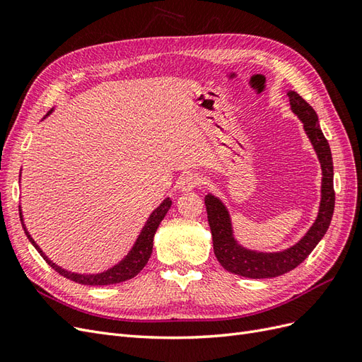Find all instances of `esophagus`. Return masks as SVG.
<instances>
[{"label":"esophagus","mask_w":362,"mask_h":362,"mask_svg":"<svg viewBox=\"0 0 362 362\" xmlns=\"http://www.w3.org/2000/svg\"><path fill=\"white\" fill-rule=\"evenodd\" d=\"M199 183H200V177L197 174L183 173L177 180V188H179V191L187 192V191H192L194 188H197Z\"/></svg>","instance_id":"1"}]
</instances>
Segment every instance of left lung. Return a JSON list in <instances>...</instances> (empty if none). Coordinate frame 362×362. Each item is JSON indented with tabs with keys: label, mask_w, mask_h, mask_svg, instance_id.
<instances>
[{
	"label": "left lung",
	"mask_w": 362,
	"mask_h": 362,
	"mask_svg": "<svg viewBox=\"0 0 362 362\" xmlns=\"http://www.w3.org/2000/svg\"><path fill=\"white\" fill-rule=\"evenodd\" d=\"M291 110L301 122L305 134L313 146L321 165V200L318 216L308 233L303 235L293 246L276 252L254 251L240 245L234 237L233 221H230L226 205L214 194H206L205 205L208 212V221L212 234V245L218 263L228 272L237 274L246 278H274L295 269L301 264L320 240L327 233L330 220L335 208V191H333V162L329 142L324 137L320 120L315 110L305 102L298 93L289 90Z\"/></svg>",
	"instance_id": "1"
}]
</instances>
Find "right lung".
I'll use <instances>...</instances> for the list:
<instances>
[{"label":"right lung","instance_id":"obj_1","mask_svg":"<svg viewBox=\"0 0 362 362\" xmlns=\"http://www.w3.org/2000/svg\"><path fill=\"white\" fill-rule=\"evenodd\" d=\"M53 110H50L47 116L52 113ZM45 116V117H47ZM44 117V119H45ZM171 208V197H166L159 206H157L150 217H148L146 223L144 225L141 234L137 235L136 242L133 245V247L129 249L128 254L120 260L119 263H116L115 266H111L110 269L104 271V272H98V274H78V272H71L64 269V267L58 266L57 263H53L50 258L42 252V249L36 245L35 240L32 238V235L29 234V230H27L25 225H24V218H23V211L20 206V218H21V225L24 228V233L29 238V242L35 246L36 251L41 254V257L44 258L45 262H47L49 266H52L54 271L58 274H61L62 276L69 278L71 281H76L79 284H86V286H108V284H117V283H122L129 280V278L136 276L139 272H141L145 264L148 263L153 252V238L157 228H159L160 221L163 220V217L166 216V212L170 211Z\"/></svg>","mask_w":362,"mask_h":362}]
</instances>
